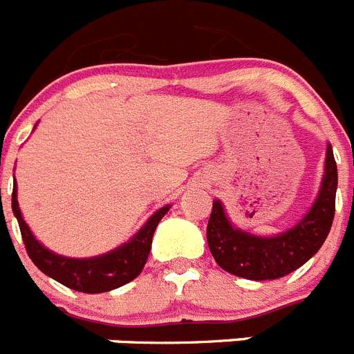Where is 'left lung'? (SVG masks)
Returning a JSON list of instances; mask_svg holds the SVG:
<instances>
[{
    "instance_id": "8db88e82",
    "label": "left lung",
    "mask_w": 354,
    "mask_h": 354,
    "mask_svg": "<svg viewBox=\"0 0 354 354\" xmlns=\"http://www.w3.org/2000/svg\"><path fill=\"white\" fill-rule=\"evenodd\" d=\"M337 183V162L328 145L323 183L314 205L301 221L273 237L253 236L236 228L225 214L223 204L214 200L207 223V245L214 261L221 270L248 280H277L296 271L314 257L330 234Z\"/></svg>"
}]
</instances>
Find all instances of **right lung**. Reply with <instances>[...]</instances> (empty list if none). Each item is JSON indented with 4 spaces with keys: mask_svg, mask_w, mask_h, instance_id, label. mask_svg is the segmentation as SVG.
I'll use <instances>...</instances> for the list:
<instances>
[{
    "mask_svg": "<svg viewBox=\"0 0 354 354\" xmlns=\"http://www.w3.org/2000/svg\"><path fill=\"white\" fill-rule=\"evenodd\" d=\"M168 209H170V205H165L159 211H156L150 216L149 221L140 228L136 236L131 237V241L118 246L113 252L92 259H71L49 252L46 246L40 245L35 236L31 234L26 221L23 220V214L19 209L15 184L14 192H12V211L17 218L24 246H26V252L33 264L44 274L51 277L62 286L86 294L108 292L111 289L126 286L127 282L134 280L142 273L143 266L149 259L156 227H158L162 216L167 214Z\"/></svg>",
    "mask_w": 354,
    "mask_h": 354,
    "instance_id": "obj_1",
    "label": "right lung"
}]
</instances>
